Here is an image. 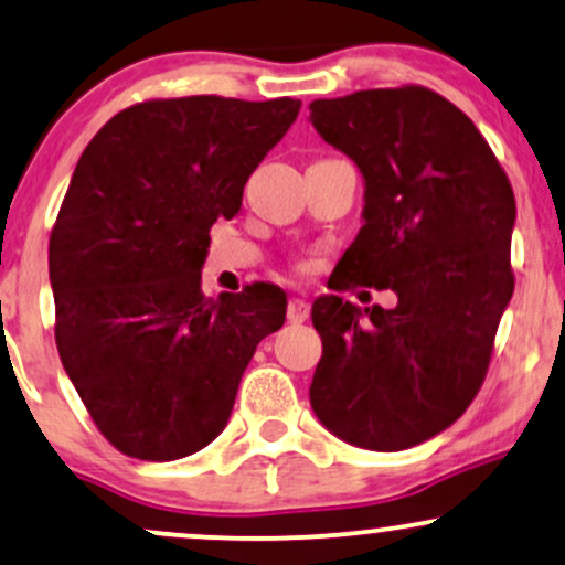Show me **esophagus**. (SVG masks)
<instances>
[{
  "mask_svg": "<svg viewBox=\"0 0 565 565\" xmlns=\"http://www.w3.org/2000/svg\"><path fill=\"white\" fill-rule=\"evenodd\" d=\"M287 318L291 323H305L310 318V302L300 300V297H291L287 305Z\"/></svg>",
  "mask_w": 565,
  "mask_h": 565,
  "instance_id": "1",
  "label": "esophagus"
}]
</instances>
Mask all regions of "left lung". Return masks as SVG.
Instances as JSON below:
<instances>
[{
	"mask_svg": "<svg viewBox=\"0 0 565 565\" xmlns=\"http://www.w3.org/2000/svg\"><path fill=\"white\" fill-rule=\"evenodd\" d=\"M310 124L365 186L337 274L397 295L392 310L312 302V413L363 450H407L463 416L487 376L513 297L511 181L471 118L424 86L316 99Z\"/></svg>",
	"mask_w": 565,
	"mask_h": 565,
	"instance_id": "left-lung-1",
	"label": "left lung"
}]
</instances>
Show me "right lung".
<instances>
[{
	"mask_svg": "<svg viewBox=\"0 0 565 565\" xmlns=\"http://www.w3.org/2000/svg\"><path fill=\"white\" fill-rule=\"evenodd\" d=\"M300 99H152L81 154L50 239L63 369L113 447L179 460L226 429L242 373L287 300L255 284L202 295L215 221L295 124Z\"/></svg>",
	"mask_w": 565,
	"mask_h": 565,
	"instance_id": "1",
	"label": "right lung"
}]
</instances>
